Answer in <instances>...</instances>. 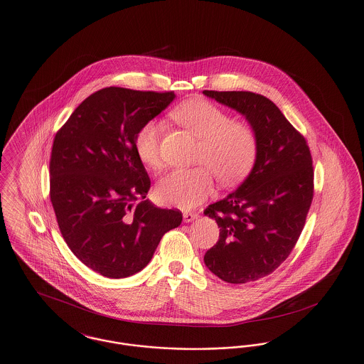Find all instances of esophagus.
I'll list each match as a JSON object with an SVG mask.
<instances>
[{
    "mask_svg": "<svg viewBox=\"0 0 364 364\" xmlns=\"http://www.w3.org/2000/svg\"><path fill=\"white\" fill-rule=\"evenodd\" d=\"M183 217H184V221H186V223H192V221L198 220L199 214L195 213V211H186V213L183 214Z\"/></svg>",
    "mask_w": 364,
    "mask_h": 364,
    "instance_id": "34e87169",
    "label": "esophagus"
}]
</instances>
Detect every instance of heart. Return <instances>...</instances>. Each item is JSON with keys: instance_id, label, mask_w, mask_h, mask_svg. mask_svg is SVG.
I'll list each match as a JSON object with an SVG mask.
<instances>
[{"instance_id": "heart-1", "label": "heart", "mask_w": 364, "mask_h": 364, "mask_svg": "<svg viewBox=\"0 0 364 364\" xmlns=\"http://www.w3.org/2000/svg\"><path fill=\"white\" fill-rule=\"evenodd\" d=\"M174 120L200 139L192 169H176L156 186V199L165 206L192 208L214 191L215 174L223 183H236L248 173L258 153L255 131L244 122H233L225 110L205 100L180 105L172 113ZM165 124L159 119L144 122L136 132L134 146L139 159L158 169L161 138Z\"/></svg>"}]
</instances>
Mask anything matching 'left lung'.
<instances>
[{"mask_svg":"<svg viewBox=\"0 0 364 364\" xmlns=\"http://www.w3.org/2000/svg\"><path fill=\"white\" fill-rule=\"evenodd\" d=\"M203 94L245 116L258 139L251 173L237 190L205 210L220 228L205 263L229 284L257 281L289 257L304 228L314 196L311 153L269 98L251 91Z\"/></svg>","mask_w":364,"mask_h":364,"instance_id":"obj_1","label":"left lung"}]
</instances>
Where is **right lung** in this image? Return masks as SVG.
<instances>
[{
    "instance_id": "1",
    "label": "right lung",
    "mask_w": 364,
    "mask_h": 364,
    "mask_svg": "<svg viewBox=\"0 0 364 364\" xmlns=\"http://www.w3.org/2000/svg\"><path fill=\"white\" fill-rule=\"evenodd\" d=\"M174 97L173 91L106 87L55 134L50 200L57 224L75 257L104 277L144 269L162 236L181 224L180 210L146 199L151 181L134 146L139 128Z\"/></svg>"
}]
</instances>
